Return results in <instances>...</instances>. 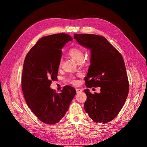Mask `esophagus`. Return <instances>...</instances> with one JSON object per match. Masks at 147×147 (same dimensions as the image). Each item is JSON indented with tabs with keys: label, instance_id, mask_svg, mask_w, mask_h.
<instances>
[{
	"label": "esophagus",
	"instance_id": "esophagus-1",
	"mask_svg": "<svg viewBox=\"0 0 147 147\" xmlns=\"http://www.w3.org/2000/svg\"><path fill=\"white\" fill-rule=\"evenodd\" d=\"M76 93H78V94L80 93H81L82 92V90L80 89V88H76Z\"/></svg>",
	"mask_w": 147,
	"mask_h": 147
}]
</instances>
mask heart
<instances>
[{"mask_svg": "<svg viewBox=\"0 0 147 147\" xmlns=\"http://www.w3.org/2000/svg\"><path fill=\"white\" fill-rule=\"evenodd\" d=\"M68 54L73 59H74L76 61L79 62L80 61H82L84 58V51L79 48H71L68 52ZM61 60L59 62V66H61ZM68 81L72 84H78V80L76 79V78L73 76H71L68 79Z\"/></svg>", "mask_w": 147, "mask_h": 147, "instance_id": "1", "label": "heart"}]
</instances>
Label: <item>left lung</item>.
I'll list each match as a JSON object with an SVG mask.
<instances>
[{
  "instance_id": "8db88e82",
  "label": "left lung",
  "mask_w": 147,
  "mask_h": 147,
  "mask_svg": "<svg viewBox=\"0 0 147 147\" xmlns=\"http://www.w3.org/2000/svg\"><path fill=\"white\" fill-rule=\"evenodd\" d=\"M74 38L90 49V65L86 86L101 87V92L94 94L84 90L87 99L84 109L96 123H106L115 118L126 101L129 82L121 54L102 36L75 34Z\"/></svg>"
}]
</instances>
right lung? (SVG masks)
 I'll use <instances>...</instances> for the list:
<instances>
[{
    "label": "right lung",
    "instance_id": "right-lung-1",
    "mask_svg": "<svg viewBox=\"0 0 147 147\" xmlns=\"http://www.w3.org/2000/svg\"><path fill=\"white\" fill-rule=\"evenodd\" d=\"M73 38L65 34L42 37L27 53L23 65L22 89L32 112L46 124L57 123L68 110L76 95L73 87L66 86L61 93L50 88L57 79L61 48Z\"/></svg>",
    "mask_w": 147,
    "mask_h": 147
}]
</instances>
